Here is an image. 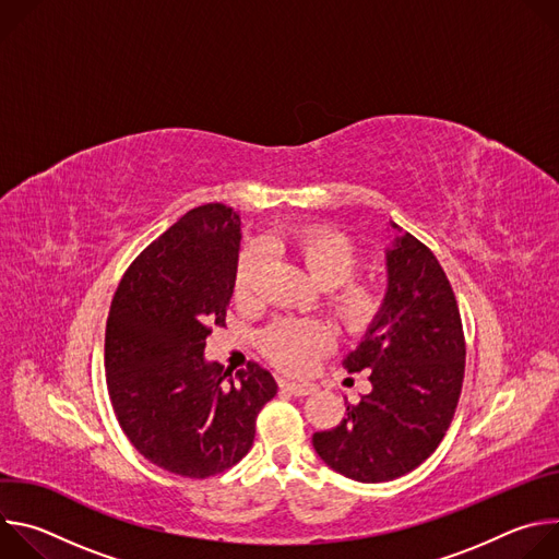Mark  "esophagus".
I'll use <instances>...</instances> for the list:
<instances>
[{
  "label": "esophagus",
  "instance_id": "esophagus-1",
  "mask_svg": "<svg viewBox=\"0 0 559 559\" xmlns=\"http://www.w3.org/2000/svg\"><path fill=\"white\" fill-rule=\"evenodd\" d=\"M278 386L292 395H309L313 391V384H298V382H287V380H281Z\"/></svg>",
  "mask_w": 559,
  "mask_h": 559
}]
</instances>
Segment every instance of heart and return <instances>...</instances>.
Wrapping results in <instances>:
<instances>
[{
    "mask_svg": "<svg viewBox=\"0 0 559 559\" xmlns=\"http://www.w3.org/2000/svg\"><path fill=\"white\" fill-rule=\"evenodd\" d=\"M267 246L296 259L309 276L328 287V305L349 336H365L384 311L386 294L380 281L354 274L358 250L352 238L332 225H305L274 236ZM265 263L261 243L248 246L234 267V298L241 305L257 300V278ZM334 347V332L316 318H281L261 334L265 358L285 373H305Z\"/></svg>",
    "mask_w": 559,
    "mask_h": 559,
    "instance_id": "1",
    "label": "heart"
}]
</instances>
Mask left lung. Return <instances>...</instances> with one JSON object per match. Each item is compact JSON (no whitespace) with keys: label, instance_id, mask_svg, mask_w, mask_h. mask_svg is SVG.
Segmentation results:
<instances>
[{"label":"left lung","instance_id":"1","mask_svg":"<svg viewBox=\"0 0 559 559\" xmlns=\"http://www.w3.org/2000/svg\"><path fill=\"white\" fill-rule=\"evenodd\" d=\"M386 270L384 311L343 362L349 373L369 369L371 391L311 438L325 464L356 483H389L420 466L442 442L464 380L462 318L433 252L397 236Z\"/></svg>","mask_w":559,"mask_h":559}]
</instances>
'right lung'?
Segmentation results:
<instances>
[{
	"mask_svg": "<svg viewBox=\"0 0 559 559\" xmlns=\"http://www.w3.org/2000/svg\"><path fill=\"white\" fill-rule=\"evenodd\" d=\"M241 218L223 203L181 216L126 270L106 325V382L121 431L152 464L205 480L252 449L270 371L234 376L203 360L225 328Z\"/></svg>",
	"mask_w": 559,
	"mask_h": 559,
	"instance_id": "1",
	"label": "right lung"
}]
</instances>
